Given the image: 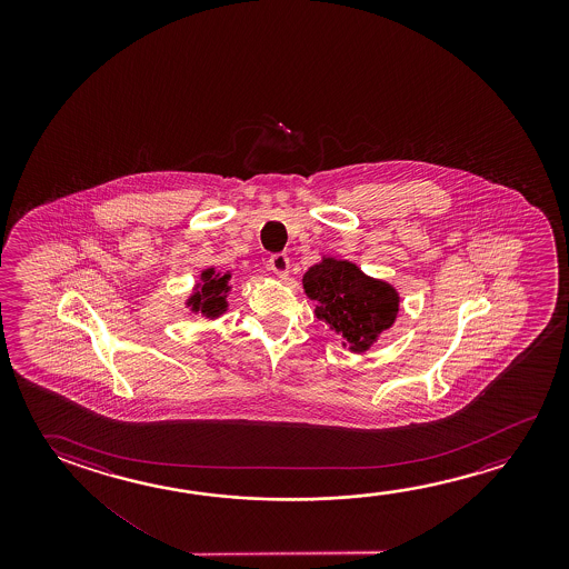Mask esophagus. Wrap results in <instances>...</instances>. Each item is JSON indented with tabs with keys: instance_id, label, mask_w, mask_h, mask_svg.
Returning a JSON list of instances; mask_svg holds the SVG:
<instances>
[{
	"instance_id": "obj_1",
	"label": "esophagus",
	"mask_w": 569,
	"mask_h": 569,
	"mask_svg": "<svg viewBox=\"0 0 569 569\" xmlns=\"http://www.w3.org/2000/svg\"><path fill=\"white\" fill-rule=\"evenodd\" d=\"M270 268L271 271L276 273V278H280V280H286L289 273L288 256H286V253H276V256H271Z\"/></svg>"
}]
</instances>
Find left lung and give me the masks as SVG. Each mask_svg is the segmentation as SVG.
Masks as SVG:
<instances>
[{
	"instance_id": "left-lung-1",
	"label": "left lung",
	"mask_w": 569,
	"mask_h": 569,
	"mask_svg": "<svg viewBox=\"0 0 569 569\" xmlns=\"http://www.w3.org/2000/svg\"><path fill=\"white\" fill-rule=\"evenodd\" d=\"M301 283L306 296L316 301L317 319L341 337V347L351 353L369 351L399 317V289L391 281L367 276L353 261L321 256Z\"/></svg>"
}]
</instances>
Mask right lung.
Wrapping results in <instances>:
<instances>
[{"label":"right lung","mask_w":569,"mask_h":569,"mask_svg":"<svg viewBox=\"0 0 569 569\" xmlns=\"http://www.w3.org/2000/svg\"><path fill=\"white\" fill-rule=\"evenodd\" d=\"M232 293V270L218 271L216 266L200 270L192 293L187 298L190 313L204 319H218L230 309L228 296Z\"/></svg>","instance_id":"1"}]
</instances>
